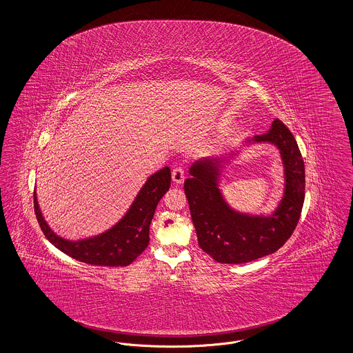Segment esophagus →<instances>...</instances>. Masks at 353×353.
<instances>
[{"instance_id":"1","label":"esophagus","mask_w":353,"mask_h":353,"mask_svg":"<svg viewBox=\"0 0 353 353\" xmlns=\"http://www.w3.org/2000/svg\"><path fill=\"white\" fill-rule=\"evenodd\" d=\"M184 169L180 168V167L173 169V172H172V180H173V183H174V184H183V183H184Z\"/></svg>"}]
</instances>
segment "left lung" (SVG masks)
<instances>
[{
    "label": "left lung",
    "mask_w": 353,
    "mask_h": 353,
    "mask_svg": "<svg viewBox=\"0 0 353 353\" xmlns=\"http://www.w3.org/2000/svg\"><path fill=\"white\" fill-rule=\"evenodd\" d=\"M268 143L279 151L283 164V196L271 214L238 212L226 201L219 180L223 165L238 154L202 157L184 183L199 245L219 263L252 262L281 249L295 230L304 202V163L295 137L275 119L268 132L246 139L245 145Z\"/></svg>",
    "instance_id": "8db88e82"
}]
</instances>
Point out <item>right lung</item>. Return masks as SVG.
<instances>
[{
    "mask_svg": "<svg viewBox=\"0 0 353 353\" xmlns=\"http://www.w3.org/2000/svg\"><path fill=\"white\" fill-rule=\"evenodd\" d=\"M169 186L170 169L164 167L147 179L127 213L112 228L101 234L77 241L66 239L51 230L39 209L37 192H34V212L49 242L68 256L95 266H128L148 246L156 206L168 192Z\"/></svg>",
    "mask_w": 353,
    "mask_h": 353,
    "instance_id": "add662e5",
    "label": "right lung"
}]
</instances>
